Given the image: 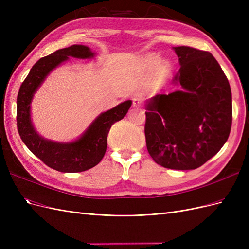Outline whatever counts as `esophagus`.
I'll list each match as a JSON object with an SVG mask.
<instances>
[{"instance_id": "1", "label": "esophagus", "mask_w": 249, "mask_h": 249, "mask_svg": "<svg viewBox=\"0 0 249 249\" xmlns=\"http://www.w3.org/2000/svg\"><path fill=\"white\" fill-rule=\"evenodd\" d=\"M141 106H142V100L140 97H135V99H133V107L140 108Z\"/></svg>"}]
</instances>
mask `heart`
<instances>
[{"instance_id":"heart-1","label":"heart","mask_w":249,"mask_h":249,"mask_svg":"<svg viewBox=\"0 0 249 249\" xmlns=\"http://www.w3.org/2000/svg\"><path fill=\"white\" fill-rule=\"evenodd\" d=\"M157 62H158V57L153 54L147 55L144 58V65L146 69H152V67H154L156 65V66L154 69V72L156 74V77L159 79H163L169 73V71H170L169 63L166 61H160L157 64Z\"/></svg>"}]
</instances>
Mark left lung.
Segmentation results:
<instances>
[{
	"label": "left lung",
	"mask_w": 249,
	"mask_h": 249,
	"mask_svg": "<svg viewBox=\"0 0 249 249\" xmlns=\"http://www.w3.org/2000/svg\"><path fill=\"white\" fill-rule=\"evenodd\" d=\"M179 71L172 83L182 87L146 103V147L153 160L169 169H196L227 142L232 119L229 80L209 52L173 48Z\"/></svg>",
	"instance_id": "left-lung-1"
}]
</instances>
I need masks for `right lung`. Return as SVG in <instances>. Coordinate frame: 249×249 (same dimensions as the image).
Returning a JSON list of instances; mask_svg holds the SVG:
<instances>
[{
	"mask_svg": "<svg viewBox=\"0 0 249 249\" xmlns=\"http://www.w3.org/2000/svg\"><path fill=\"white\" fill-rule=\"evenodd\" d=\"M69 57L90 59L94 57V53L86 46L73 44L39 59L20 85L17 102V124L22 142L49 167L61 172H81L94 167L102 161L107 149L111 126L125 116L132 101H125L101 113L85 133L72 142H55L42 138L31 122L33 96L48 74L69 60Z\"/></svg>",
	"mask_w": 249,
	"mask_h": 249,
	"instance_id": "1",
	"label": "right lung"
}]
</instances>
